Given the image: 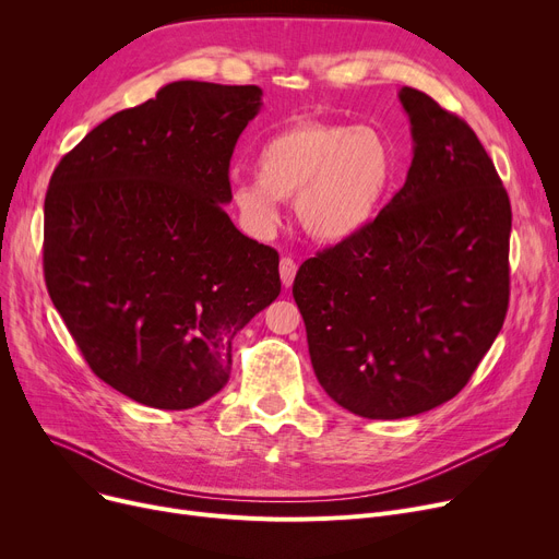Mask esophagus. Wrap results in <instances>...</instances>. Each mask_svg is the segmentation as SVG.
<instances>
[{
	"label": "esophagus",
	"instance_id": "obj_1",
	"mask_svg": "<svg viewBox=\"0 0 559 559\" xmlns=\"http://www.w3.org/2000/svg\"><path fill=\"white\" fill-rule=\"evenodd\" d=\"M278 272H281V283L285 287H289L292 283H295V276H297V262L292 260V258H281Z\"/></svg>",
	"mask_w": 559,
	"mask_h": 559
}]
</instances>
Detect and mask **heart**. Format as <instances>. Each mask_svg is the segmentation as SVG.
<instances>
[{"label": "heart", "instance_id": "1", "mask_svg": "<svg viewBox=\"0 0 559 559\" xmlns=\"http://www.w3.org/2000/svg\"><path fill=\"white\" fill-rule=\"evenodd\" d=\"M394 140L371 124L301 120L262 142L258 174L235 181L230 203L258 238L283 222L281 201L297 199L304 230L321 245L365 233L399 179Z\"/></svg>", "mask_w": 559, "mask_h": 559}]
</instances>
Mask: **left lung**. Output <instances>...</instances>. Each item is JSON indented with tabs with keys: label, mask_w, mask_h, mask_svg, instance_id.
I'll return each instance as SVG.
<instances>
[{
	"label": "left lung",
	"mask_w": 559,
	"mask_h": 559,
	"mask_svg": "<svg viewBox=\"0 0 559 559\" xmlns=\"http://www.w3.org/2000/svg\"><path fill=\"white\" fill-rule=\"evenodd\" d=\"M399 99L415 140L403 188L358 238L306 260L292 285L319 385L367 419L451 401L510 304L501 176L455 112L407 85Z\"/></svg>",
	"instance_id": "8db88e82"
}]
</instances>
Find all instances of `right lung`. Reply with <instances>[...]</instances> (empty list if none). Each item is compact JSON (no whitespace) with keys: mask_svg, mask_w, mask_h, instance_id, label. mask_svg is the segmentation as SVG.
<instances>
[{"mask_svg":"<svg viewBox=\"0 0 559 559\" xmlns=\"http://www.w3.org/2000/svg\"><path fill=\"white\" fill-rule=\"evenodd\" d=\"M258 85L174 81L56 165L47 292L91 369L124 396L188 409L230 376V342L281 292L278 253L224 205Z\"/></svg>","mask_w":559,"mask_h":559,"instance_id":"add662e5","label":"right lung"}]
</instances>
